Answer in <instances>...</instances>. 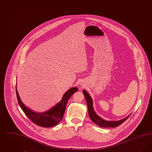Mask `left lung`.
I'll list each match as a JSON object with an SVG mask.
<instances>
[{
	"label": "left lung",
	"instance_id": "1",
	"mask_svg": "<svg viewBox=\"0 0 152 152\" xmlns=\"http://www.w3.org/2000/svg\"><path fill=\"white\" fill-rule=\"evenodd\" d=\"M83 94L84 95V97L86 99L87 101V105H88V114L89 117L92 120L94 123H95L96 125H99L100 127H103V128H115L119 126L121 124H123L125 121H126L129 117L130 116V115L129 116H127L125 118L121 120L118 121H107L104 119H102L100 116H98L96 112H94V107H93V102H92V99L89 96V94L87 93V91L86 90L83 91Z\"/></svg>",
	"mask_w": 152,
	"mask_h": 152
}]
</instances>
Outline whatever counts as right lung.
I'll use <instances>...</instances> for the list:
<instances>
[{
  "label": "right lung",
  "instance_id": "add662e5",
  "mask_svg": "<svg viewBox=\"0 0 152 152\" xmlns=\"http://www.w3.org/2000/svg\"><path fill=\"white\" fill-rule=\"evenodd\" d=\"M77 91L78 88L77 87L71 88L63 95L61 100L53 107L46 112L39 113L27 108L23 103L18 94L16 85V93L18 101L25 115L29 118L31 121L37 125L45 128L55 126L61 121L65 112L67 102L71 96Z\"/></svg>",
  "mask_w": 152,
  "mask_h": 152
}]
</instances>
